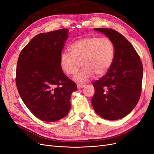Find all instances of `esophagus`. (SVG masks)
<instances>
[{
    "label": "esophagus",
    "mask_w": 154,
    "mask_h": 154,
    "mask_svg": "<svg viewBox=\"0 0 154 154\" xmlns=\"http://www.w3.org/2000/svg\"><path fill=\"white\" fill-rule=\"evenodd\" d=\"M85 86V84H78V85H77L78 88H82L84 87Z\"/></svg>",
    "instance_id": "34e87169"
}]
</instances>
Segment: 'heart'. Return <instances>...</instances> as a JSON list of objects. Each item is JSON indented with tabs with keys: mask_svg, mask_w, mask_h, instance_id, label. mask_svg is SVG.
Wrapping results in <instances>:
<instances>
[{
	"mask_svg": "<svg viewBox=\"0 0 154 154\" xmlns=\"http://www.w3.org/2000/svg\"><path fill=\"white\" fill-rule=\"evenodd\" d=\"M69 53L60 55V64L67 75H74L81 63L83 68L74 76L73 80L84 83L94 76H102L112 66L115 57V46L107 37L86 36L74 42L69 47Z\"/></svg>",
	"mask_w": 154,
	"mask_h": 154,
	"instance_id": "obj_1",
	"label": "heart"
}]
</instances>
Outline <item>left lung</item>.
<instances>
[{
	"label": "left lung",
	"instance_id": "left-lung-1",
	"mask_svg": "<svg viewBox=\"0 0 154 154\" xmlns=\"http://www.w3.org/2000/svg\"><path fill=\"white\" fill-rule=\"evenodd\" d=\"M110 38L115 46L112 66L104 76L93 83L92 105L107 120H118L136 106L141 92L143 67L136 51L128 40L112 29L94 28Z\"/></svg>",
	"mask_w": 154,
	"mask_h": 154
}]
</instances>
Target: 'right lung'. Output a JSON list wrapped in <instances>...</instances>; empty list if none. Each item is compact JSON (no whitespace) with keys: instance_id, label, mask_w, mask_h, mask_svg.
Wrapping results in <instances>:
<instances>
[{"instance_id":"add662e5","label":"right lung","mask_w":154,"mask_h":154,"mask_svg":"<svg viewBox=\"0 0 154 154\" xmlns=\"http://www.w3.org/2000/svg\"><path fill=\"white\" fill-rule=\"evenodd\" d=\"M68 29L40 33L23 49L17 65L16 84L26 106L37 118L54 122L71 109L76 84L65 75L60 58Z\"/></svg>"}]
</instances>
